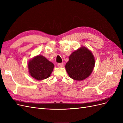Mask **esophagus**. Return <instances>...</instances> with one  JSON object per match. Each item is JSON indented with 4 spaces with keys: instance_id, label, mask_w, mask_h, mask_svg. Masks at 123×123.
Listing matches in <instances>:
<instances>
[{
    "instance_id": "34e87169",
    "label": "esophagus",
    "mask_w": 123,
    "mask_h": 123,
    "mask_svg": "<svg viewBox=\"0 0 123 123\" xmlns=\"http://www.w3.org/2000/svg\"><path fill=\"white\" fill-rule=\"evenodd\" d=\"M57 66L58 67L62 68L64 67V64H63L62 63H58V64H57Z\"/></svg>"
}]
</instances>
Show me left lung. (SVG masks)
Segmentation results:
<instances>
[{"instance_id":"8db88e82","label":"left lung","mask_w":123,"mask_h":123,"mask_svg":"<svg viewBox=\"0 0 123 123\" xmlns=\"http://www.w3.org/2000/svg\"><path fill=\"white\" fill-rule=\"evenodd\" d=\"M95 58L87 48L81 47L74 51L69 57L65 68L69 77L81 81L90 76L95 66Z\"/></svg>"}]
</instances>
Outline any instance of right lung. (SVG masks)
I'll return each instance as SVG.
<instances>
[{
	"instance_id": "add662e5",
	"label": "right lung",
	"mask_w": 123,
	"mask_h": 123,
	"mask_svg": "<svg viewBox=\"0 0 123 123\" xmlns=\"http://www.w3.org/2000/svg\"><path fill=\"white\" fill-rule=\"evenodd\" d=\"M54 65L42 55H38L28 62L29 72L33 78L42 80L50 76Z\"/></svg>"
}]
</instances>
